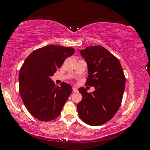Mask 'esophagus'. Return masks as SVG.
I'll list each match as a JSON object with an SVG mask.
<instances>
[{
	"instance_id": "1",
	"label": "esophagus",
	"mask_w": 150,
	"mask_h": 150,
	"mask_svg": "<svg viewBox=\"0 0 150 150\" xmlns=\"http://www.w3.org/2000/svg\"><path fill=\"white\" fill-rule=\"evenodd\" d=\"M72 91H73L74 92H77L78 91V89H77L76 87H72Z\"/></svg>"
}]
</instances>
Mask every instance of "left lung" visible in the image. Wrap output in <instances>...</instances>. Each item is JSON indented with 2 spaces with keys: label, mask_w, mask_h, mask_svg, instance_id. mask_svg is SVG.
Returning <instances> with one entry per match:
<instances>
[{
  "label": "left lung",
  "mask_w": 150,
  "mask_h": 150,
  "mask_svg": "<svg viewBox=\"0 0 150 150\" xmlns=\"http://www.w3.org/2000/svg\"><path fill=\"white\" fill-rule=\"evenodd\" d=\"M79 52L88 65L86 84L94 86L95 91L88 93L79 88L83 98L77 105L78 115L86 124L101 125L120 107L126 83L123 70L118 59L101 46L86 47Z\"/></svg>",
  "instance_id": "1"
}]
</instances>
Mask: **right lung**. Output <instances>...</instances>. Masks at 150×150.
<instances>
[{
    "label": "right lung",
    "instance_id": "add662e5",
    "mask_svg": "<svg viewBox=\"0 0 150 150\" xmlns=\"http://www.w3.org/2000/svg\"><path fill=\"white\" fill-rule=\"evenodd\" d=\"M74 51L47 45L35 50L24 61L19 75V93L26 109L36 119L49 121L59 116L72 86L64 82L56 86L51 77Z\"/></svg>",
    "mask_w": 150,
    "mask_h": 150
}]
</instances>
